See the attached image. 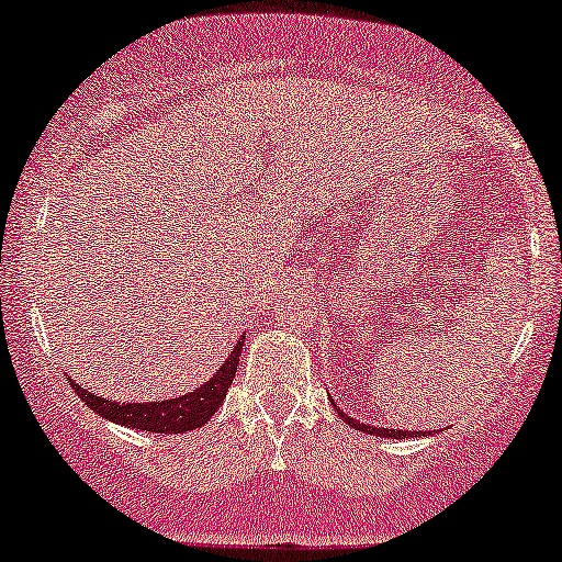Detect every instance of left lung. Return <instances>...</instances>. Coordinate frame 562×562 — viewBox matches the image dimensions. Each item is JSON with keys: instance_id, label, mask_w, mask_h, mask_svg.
Returning <instances> with one entry per match:
<instances>
[{"instance_id": "left-lung-1", "label": "left lung", "mask_w": 562, "mask_h": 562, "mask_svg": "<svg viewBox=\"0 0 562 562\" xmlns=\"http://www.w3.org/2000/svg\"><path fill=\"white\" fill-rule=\"evenodd\" d=\"M330 404H334L336 414L346 422V425L355 427V429H362V432H367V435H378V438H393V440H401V438H419V435H422V438H425V435H427V429H425V432H422V429H419V432H412V429H387V427H372V425H364V422L346 417V414L341 412V408L336 406V401H334V398H330Z\"/></svg>"}]
</instances>
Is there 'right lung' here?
<instances>
[{
  "instance_id": "obj_1",
  "label": "right lung",
  "mask_w": 562,
  "mask_h": 562,
  "mask_svg": "<svg viewBox=\"0 0 562 562\" xmlns=\"http://www.w3.org/2000/svg\"><path fill=\"white\" fill-rule=\"evenodd\" d=\"M241 346H245V336L239 338L237 346L232 349V355L226 357V362L213 372V378L203 383L195 391L184 393V396L166 398V401H109L90 393L88 387H80L72 378L69 385L78 396L86 401L88 408H93L95 414L103 419L114 422V425L143 429V432H190L207 425V419L218 412V406L224 404L228 385H232L234 375H237Z\"/></svg>"
}]
</instances>
